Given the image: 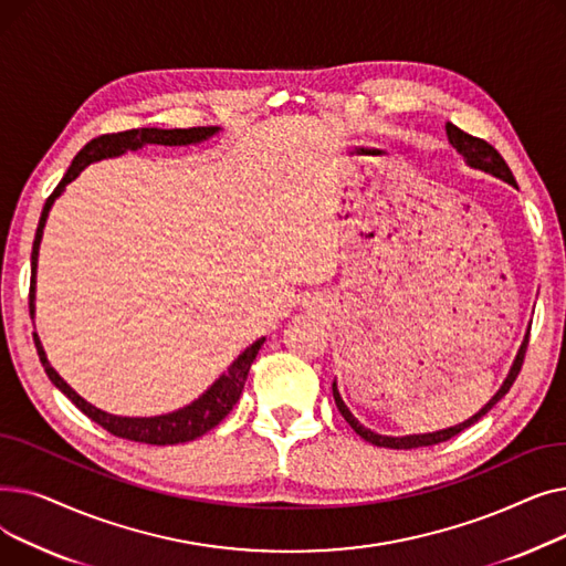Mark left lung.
<instances>
[{
  "label": "left lung",
  "instance_id": "1",
  "mask_svg": "<svg viewBox=\"0 0 566 566\" xmlns=\"http://www.w3.org/2000/svg\"><path fill=\"white\" fill-rule=\"evenodd\" d=\"M444 130H448V137H450V142H452V146L457 148V151L468 160V165H472V167H478V169H484V171H489V174H493V176H497V178H502V181H507V184H512V186H516V181H514V174H512V169H510V165L504 163V158L495 151V148L486 142V139H482V137H474V135H468V133H463L461 128H457L454 124H448L444 126ZM527 342H530V333H527V337H525V342H523V346H521V350H518V355H516V360H514V367H512V371H510V376H507V380H504V385L502 388L497 390V395L478 412L474 415V418H470V420H465L463 424H459V427H450V429H444V431H436V433H422V436H406V438H392V436H378V433H374V431H369V429H365L358 420L353 418L350 415V410L346 408V403L342 401V397H339V392H337V382H333V397H335V403H337V408H339V412L344 415V420L350 424V429L358 433V436H363L367 442H371V444H378V448H390V450H412V448H429V444H438V442H444V440H450V438H454V436H459L463 429H468L470 424H474L478 420H482L484 415L504 397L510 392V388L514 385V380L518 378V374H521V367H523V360H525V350H527Z\"/></svg>",
  "mask_w": 566,
  "mask_h": 566
}]
</instances>
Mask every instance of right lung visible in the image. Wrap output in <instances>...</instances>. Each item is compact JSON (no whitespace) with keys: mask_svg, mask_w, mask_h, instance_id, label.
<instances>
[{"mask_svg":"<svg viewBox=\"0 0 566 566\" xmlns=\"http://www.w3.org/2000/svg\"><path fill=\"white\" fill-rule=\"evenodd\" d=\"M218 128L213 126H199V128H174V130H160V128H135V130H124V133H107L101 137H94L88 142L82 151L73 158L69 171L64 174L62 181L52 190V195L45 199L43 213L36 227V238H34V248H32V284H29V314H34V273H36V259H39V245H41V235H43V227H45V218L50 213L52 201L62 195V190L73 181V178L94 160L101 158H112V156H122L124 151H135V148L144 146V144H165V146H181V144H195L201 142L206 137L216 135ZM265 339L254 342L243 355H238V360L227 369L224 376H220L213 388L208 390L203 397H199L192 406L176 410L169 415H160V418H116V415L103 412L98 408H94L92 403H86L80 395L73 392V388L64 382V378L59 376L43 353V346L34 333V344L39 350L41 365L48 374V378L62 390L92 422H96L98 427H103L105 431H109L112 436L126 438V440H135V442H146V444H176V442H188L195 440L199 436H203L206 431H211L213 427H218L229 410L235 406L238 397L243 392V385L248 380V371L256 358L259 348L263 346Z\"/></svg>","mask_w":566,"mask_h":566,"instance_id":"right-lung-1","label":"right lung"}]
</instances>
